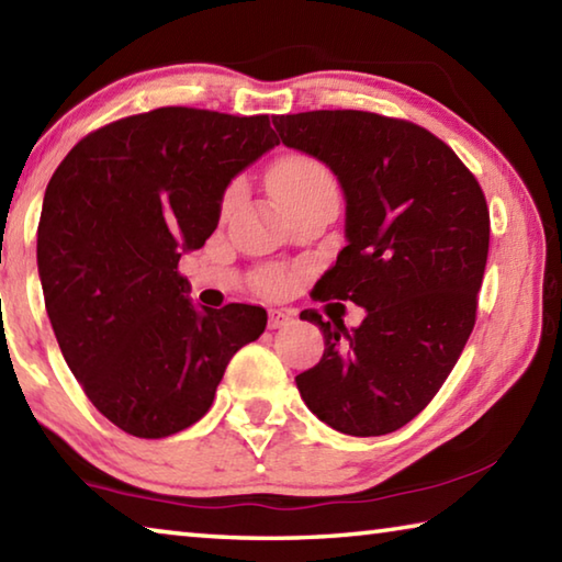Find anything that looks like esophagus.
Wrapping results in <instances>:
<instances>
[{
  "label": "esophagus",
  "mask_w": 562,
  "mask_h": 562,
  "mask_svg": "<svg viewBox=\"0 0 562 562\" xmlns=\"http://www.w3.org/2000/svg\"><path fill=\"white\" fill-rule=\"evenodd\" d=\"M288 325H292V315H290V312H284V310H270V319H268V327H270V329H282V327H288Z\"/></svg>",
  "instance_id": "1"
}]
</instances>
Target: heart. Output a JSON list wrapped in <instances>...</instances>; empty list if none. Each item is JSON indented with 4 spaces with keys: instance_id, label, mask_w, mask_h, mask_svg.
Listing matches in <instances>:
<instances>
[{
    "instance_id": "1",
    "label": "heart",
    "mask_w": 562,
    "mask_h": 562,
    "mask_svg": "<svg viewBox=\"0 0 562 562\" xmlns=\"http://www.w3.org/2000/svg\"><path fill=\"white\" fill-rule=\"evenodd\" d=\"M331 186H335V178H331L329 168L310 156L282 158L270 173L272 193L284 207L302 201L304 195H312ZM237 195H240V186L233 183L223 195V211H227L237 201ZM255 284L268 294H280L290 288V274L278 268H268L255 274Z\"/></svg>"
}]
</instances>
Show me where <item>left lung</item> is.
<instances>
[{
	"label": "left lung",
	"instance_id": "8db88e82",
	"mask_svg": "<svg viewBox=\"0 0 562 562\" xmlns=\"http://www.w3.org/2000/svg\"><path fill=\"white\" fill-rule=\"evenodd\" d=\"M284 146L319 158L347 198V247L312 290L367 310L359 327L304 310L325 335L297 374L302 402L349 436H384L424 412L475 325L491 217L479 180L431 131L369 111L272 116Z\"/></svg>",
	"mask_w": 562,
	"mask_h": 562
}]
</instances>
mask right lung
Wrapping results in <instances>:
<instances>
[{
  "label": "right lung",
  "mask_w": 562,
  "mask_h": 562,
  "mask_svg": "<svg viewBox=\"0 0 562 562\" xmlns=\"http://www.w3.org/2000/svg\"><path fill=\"white\" fill-rule=\"evenodd\" d=\"M280 140L270 119L164 106L91 131L46 186L36 262L46 315L91 404L138 439L203 418L268 312L198 310L180 255L203 247L231 180Z\"/></svg>",
  "instance_id": "add662e5"
}]
</instances>
